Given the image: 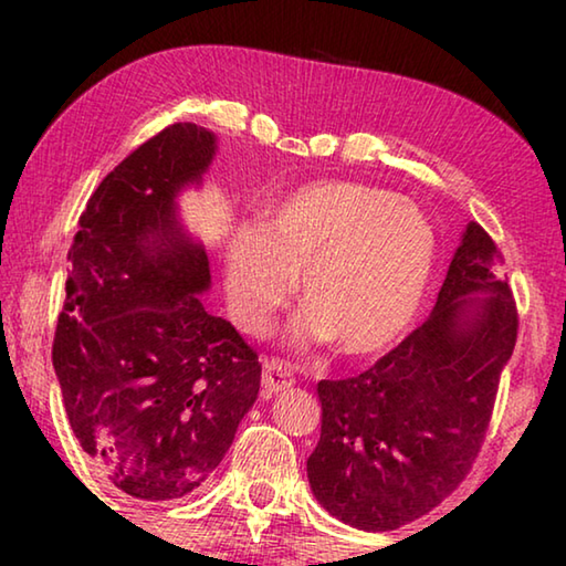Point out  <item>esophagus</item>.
<instances>
[{
	"label": "esophagus",
	"instance_id": "esophagus-1",
	"mask_svg": "<svg viewBox=\"0 0 566 566\" xmlns=\"http://www.w3.org/2000/svg\"><path fill=\"white\" fill-rule=\"evenodd\" d=\"M294 385V375L292 369L286 367L282 361H264V369H262V389L266 395H280V391L290 389Z\"/></svg>",
	"mask_w": 566,
	"mask_h": 566
}]
</instances>
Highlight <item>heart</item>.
Listing matches in <instances>:
<instances>
[{
    "label": "heart",
    "mask_w": 566,
    "mask_h": 566,
    "mask_svg": "<svg viewBox=\"0 0 566 566\" xmlns=\"http://www.w3.org/2000/svg\"><path fill=\"white\" fill-rule=\"evenodd\" d=\"M434 256V229L407 199L359 181H314L227 244L229 310L239 327L262 334L300 272L306 310L296 339H334L347 357H371L415 322Z\"/></svg>",
    "instance_id": "1"
}]
</instances>
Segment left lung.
<instances>
[{
    "instance_id": "left-lung-1",
    "label": "left lung",
    "mask_w": 566,
    "mask_h": 566,
    "mask_svg": "<svg viewBox=\"0 0 566 566\" xmlns=\"http://www.w3.org/2000/svg\"><path fill=\"white\" fill-rule=\"evenodd\" d=\"M502 266L500 247L472 222L432 314L361 375L319 381L322 437L306 474L332 516L399 530L472 472L520 332Z\"/></svg>"
}]
</instances>
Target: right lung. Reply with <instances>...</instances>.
I'll return each instance as SVG.
<instances>
[{"mask_svg":"<svg viewBox=\"0 0 566 566\" xmlns=\"http://www.w3.org/2000/svg\"><path fill=\"white\" fill-rule=\"evenodd\" d=\"M214 155V134L169 124L92 191L66 252V296L52 364L84 452L134 500L197 492L260 391L262 364L232 324L212 317L202 247L175 195Z\"/></svg>","mask_w":566,"mask_h":566,"instance_id":"obj_1","label":"right lung"}]
</instances>
